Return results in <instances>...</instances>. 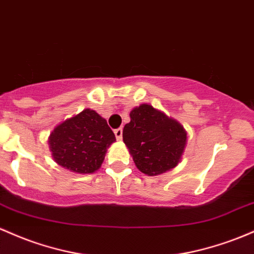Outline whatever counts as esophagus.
I'll return each instance as SVG.
<instances>
[{"label": "esophagus", "instance_id": "1", "mask_svg": "<svg viewBox=\"0 0 254 254\" xmlns=\"http://www.w3.org/2000/svg\"><path fill=\"white\" fill-rule=\"evenodd\" d=\"M114 135H116V137L118 138V140H122V137H123V129H122V127H118V129L114 130Z\"/></svg>", "mask_w": 254, "mask_h": 254}]
</instances>
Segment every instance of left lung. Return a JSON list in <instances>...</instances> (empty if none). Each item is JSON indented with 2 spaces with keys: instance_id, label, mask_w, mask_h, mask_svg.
Here are the masks:
<instances>
[{
  "instance_id": "8db88e82",
  "label": "left lung",
  "mask_w": 254,
  "mask_h": 254,
  "mask_svg": "<svg viewBox=\"0 0 254 254\" xmlns=\"http://www.w3.org/2000/svg\"><path fill=\"white\" fill-rule=\"evenodd\" d=\"M123 141L136 168L155 176L180 163L187 144V131L165 113L142 104L130 112V123L123 129Z\"/></svg>"
}]
</instances>
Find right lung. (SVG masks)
<instances>
[{"label":"right lung","instance_id":"right-lung-1","mask_svg":"<svg viewBox=\"0 0 254 254\" xmlns=\"http://www.w3.org/2000/svg\"><path fill=\"white\" fill-rule=\"evenodd\" d=\"M116 136L106 119L90 108L66 119L49 136L55 163L77 174H93L101 168Z\"/></svg>","mask_w":254,"mask_h":254}]
</instances>
